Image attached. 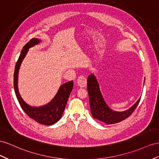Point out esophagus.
I'll return each instance as SVG.
<instances>
[{
  "label": "esophagus",
  "instance_id": "esophagus-1",
  "mask_svg": "<svg viewBox=\"0 0 159 159\" xmlns=\"http://www.w3.org/2000/svg\"><path fill=\"white\" fill-rule=\"evenodd\" d=\"M78 84L80 88H84L87 85V80L86 78H85L84 76L83 75H81L79 76L78 78Z\"/></svg>",
  "mask_w": 159,
  "mask_h": 159
}]
</instances>
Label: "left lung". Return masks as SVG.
Here are the masks:
<instances>
[{"label": "left lung", "instance_id": "left-lung-1", "mask_svg": "<svg viewBox=\"0 0 159 159\" xmlns=\"http://www.w3.org/2000/svg\"><path fill=\"white\" fill-rule=\"evenodd\" d=\"M87 82L90 110L92 116L106 124L118 123L128 118L134 111L140 100L141 97L134 105L125 111H114L107 105L102 95L96 77L93 74H91L88 76Z\"/></svg>", "mask_w": 159, "mask_h": 159}]
</instances>
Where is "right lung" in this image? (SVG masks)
I'll list each match as a JSON object with an SVG mask.
<instances>
[{"mask_svg": "<svg viewBox=\"0 0 159 159\" xmlns=\"http://www.w3.org/2000/svg\"><path fill=\"white\" fill-rule=\"evenodd\" d=\"M41 39L33 38L23 47L20 56L18 59L14 72V89L17 100L21 108L30 118L35 120L38 123L50 126L56 123L61 118L65 110L67 102L74 87L73 81H68L59 87L56 95L48 104L35 107L29 105L21 98L18 89V77L20 66L23 60L26 56L29 49L39 43Z\"/></svg>", "mask_w": 159, "mask_h": 159, "instance_id": "add662e5", "label": "right lung"}]
</instances>
